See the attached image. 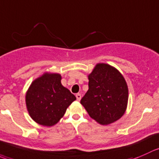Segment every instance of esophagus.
Returning <instances> with one entry per match:
<instances>
[{
  "mask_svg": "<svg viewBox=\"0 0 159 159\" xmlns=\"http://www.w3.org/2000/svg\"><path fill=\"white\" fill-rule=\"evenodd\" d=\"M76 98H77V100H78V101H80V100H81V94H80V93L76 94Z\"/></svg>",
  "mask_w": 159,
  "mask_h": 159,
  "instance_id": "1",
  "label": "esophagus"
}]
</instances>
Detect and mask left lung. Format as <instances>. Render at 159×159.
Wrapping results in <instances>:
<instances>
[{"label":"left lung","instance_id":"obj_1","mask_svg":"<svg viewBox=\"0 0 159 159\" xmlns=\"http://www.w3.org/2000/svg\"><path fill=\"white\" fill-rule=\"evenodd\" d=\"M89 80V90L81 99L89 115L102 125L119 120L128 101V88L123 75L109 64H98Z\"/></svg>","mask_w":159,"mask_h":159}]
</instances>
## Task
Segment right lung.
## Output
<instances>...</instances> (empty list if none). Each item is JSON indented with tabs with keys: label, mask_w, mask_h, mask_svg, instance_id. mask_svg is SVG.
<instances>
[{
	"label": "right lung",
	"mask_w": 159,
	"mask_h": 159,
	"mask_svg": "<svg viewBox=\"0 0 159 159\" xmlns=\"http://www.w3.org/2000/svg\"><path fill=\"white\" fill-rule=\"evenodd\" d=\"M59 74L46 73L31 84L25 95L27 109L37 124L54 125L76 97L61 84Z\"/></svg>",
	"instance_id": "obj_1"
}]
</instances>
